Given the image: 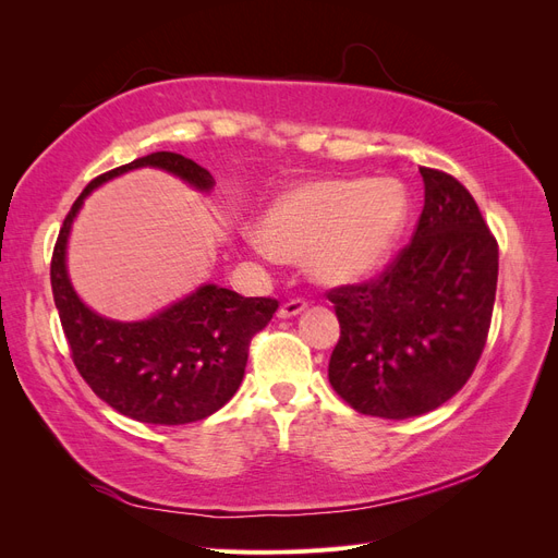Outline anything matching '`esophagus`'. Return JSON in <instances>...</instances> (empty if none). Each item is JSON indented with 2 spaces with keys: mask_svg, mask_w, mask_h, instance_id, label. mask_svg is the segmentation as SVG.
I'll return each mask as SVG.
<instances>
[{
  "mask_svg": "<svg viewBox=\"0 0 558 558\" xmlns=\"http://www.w3.org/2000/svg\"><path fill=\"white\" fill-rule=\"evenodd\" d=\"M307 307V300L302 298H295V300H289L283 302V305L279 307V318H291V316H298L302 310Z\"/></svg>",
  "mask_w": 558,
  "mask_h": 558,
  "instance_id": "1",
  "label": "esophagus"
}]
</instances>
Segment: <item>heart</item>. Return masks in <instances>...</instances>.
Segmentation results:
<instances>
[{"instance_id": "b5f03b06", "label": "heart", "mask_w": 558, "mask_h": 558, "mask_svg": "<svg viewBox=\"0 0 558 558\" xmlns=\"http://www.w3.org/2000/svg\"><path fill=\"white\" fill-rule=\"evenodd\" d=\"M408 195L393 179L314 181L283 195L269 209L265 230L248 244L263 258L307 256L316 279L347 283L367 277L396 246Z\"/></svg>"}]
</instances>
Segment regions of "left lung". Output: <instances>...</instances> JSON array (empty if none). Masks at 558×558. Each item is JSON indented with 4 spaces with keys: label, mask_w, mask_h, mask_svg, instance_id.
Segmentation results:
<instances>
[{
    "label": "left lung",
    "mask_w": 558,
    "mask_h": 558,
    "mask_svg": "<svg viewBox=\"0 0 558 558\" xmlns=\"http://www.w3.org/2000/svg\"><path fill=\"white\" fill-rule=\"evenodd\" d=\"M426 197L412 242L377 279L328 291L340 320L335 393L381 418L433 412L459 393L492 328L498 242L447 172L418 167Z\"/></svg>",
    "instance_id": "obj_1"
}]
</instances>
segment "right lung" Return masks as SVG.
Masks as SVG:
<instances>
[{"label": "right lung", "instance_id": "1", "mask_svg": "<svg viewBox=\"0 0 558 558\" xmlns=\"http://www.w3.org/2000/svg\"><path fill=\"white\" fill-rule=\"evenodd\" d=\"M137 167H158L199 191L214 185L205 167L170 150L99 174L64 216L50 260V286L72 361L93 391L116 412L142 424L181 426L207 418L238 393L253 335L269 324L279 302L207 283L134 324L105 318L83 305L64 265L74 216L97 185Z\"/></svg>", "mask_w": 558, "mask_h": 558}]
</instances>
